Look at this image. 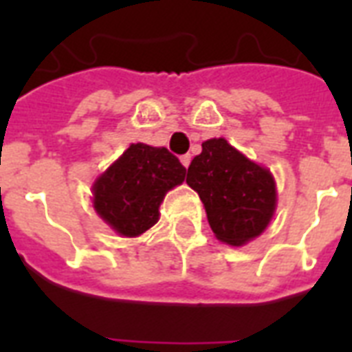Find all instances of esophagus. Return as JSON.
Instances as JSON below:
<instances>
[{"instance_id": "1", "label": "esophagus", "mask_w": 352, "mask_h": 352, "mask_svg": "<svg viewBox=\"0 0 352 352\" xmlns=\"http://www.w3.org/2000/svg\"><path fill=\"white\" fill-rule=\"evenodd\" d=\"M181 162H182V166H184V168H188V166H190V162H192V157H190V155H182Z\"/></svg>"}]
</instances>
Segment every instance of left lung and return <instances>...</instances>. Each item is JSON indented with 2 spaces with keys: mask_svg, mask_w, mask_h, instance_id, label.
Wrapping results in <instances>:
<instances>
[{
  "mask_svg": "<svg viewBox=\"0 0 352 352\" xmlns=\"http://www.w3.org/2000/svg\"><path fill=\"white\" fill-rule=\"evenodd\" d=\"M203 201L210 228L226 245L243 246L267 228L276 212L272 173L252 162L225 138H210L186 175Z\"/></svg>",
  "mask_w": 352,
  "mask_h": 352,
  "instance_id": "8db88e82",
  "label": "left lung"
}]
</instances>
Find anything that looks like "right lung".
Listing matches in <instances>:
<instances>
[{
    "label": "right lung",
    "mask_w": 352,
    "mask_h": 352,
    "mask_svg": "<svg viewBox=\"0 0 352 352\" xmlns=\"http://www.w3.org/2000/svg\"><path fill=\"white\" fill-rule=\"evenodd\" d=\"M186 168L166 148L131 144L93 184L96 214L122 237H137L159 221L166 192L179 186Z\"/></svg>",
    "instance_id": "add662e5"
}]
</instances>
